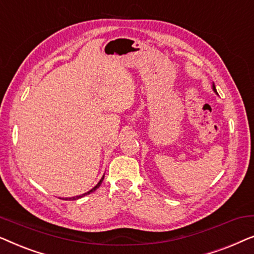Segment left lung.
<instances>
[{"label":"left lung","mask_w":254,"mask_h":254,"mask_svg":"<svg viewBox=\"0 0 254 254\" xmlns=\"http://www.w3.org/2000/svg\"><path fill=\"white\" fill-rule=\"evenodd\" d=\"M211 89H213V91H214L215 93H216V95H218L217 91H216V88H215V84H214V83H213V85H211Z\"/></svg>","instance_id":"1"}]
</instances>
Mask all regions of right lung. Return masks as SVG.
<instances>
[{"label":"right lung","instance_id":"add662e5","mask_svg":"<svg viewBox=\"0 0 254 254\" xmlns=\"http://www.w3.org/2000/svg\"><path fill=\"white\" fill-rule=\"evenodd\" d=\"M103 180H104V176L102 177V179H100V180H99V182H98V184H97V185H96L95 187H93V189H92V190H89V192H86V193H84V194H82V195H77V196H72V197H70V199H71V200H77V199H79V197H82V196H85V195H88V194H90V193H91V192H93V190H96L97 189H98V187H99L100 185H102Z\"/></svg>","mask_w":254,"mask_h":254}]
</instances>
